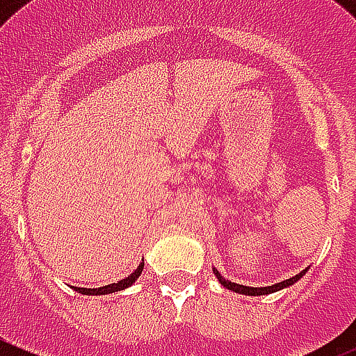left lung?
I'll return each mask as SVG.
<instances>
[{"mask_svg": "<svg viewBox=\"0 0 356 356\" xmlns=\"http://www.w3.org/2000/svg\"><path fill=\"white\" fill-rule=\"evenodd\" d=\"M213 271H214V273H216L218 280L222 282V286L227 287V289L234 291V293H239V294H248V296H262V294H270V293H275V291L284 289V287L293 286L294 282H298V280H300V278L303 277V275H305L307 270H303L302 273H298L296 277L287 278V280H284V282H278V284H275V286H270V287H246V286H239V284H234V282L225 280V278H223L222 275L218 273L216 270H213Z\"/></svg>", "mask_w": 356, "mask_h": 356, "instance_id": "obj_1", "label": "left lung"}]
</instances>
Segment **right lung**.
<instances>
[{
    "label": "right lung",
    "instance_id": "right-lung-1",
    "mask_svg": "<svg viewBox=\"0 0 356 356\" xmlns=\"http://www.w3.org/2000/svg\"><path fill=\"white\" fill-rule=\"evenodd\" d=\"M142 271H143V264H140L138 268H136V270H134L133 273L129 275V277L122 278V280L117 282V284H110V286L99 287V289H85V287H74V289L78 291V293H81V294H108V293H115V291H122V289H126V287H129L131 284H133V282L136 280V278H138L140 275H142Z\"/></svg>",
    "mask_w": 356,
    "mask_h": 356
}]
</instances>
